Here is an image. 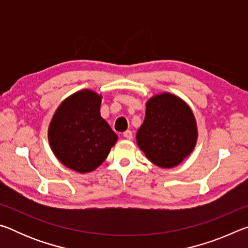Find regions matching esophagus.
Listing matches in <instances>:
<instances>
[{
  "instance_id": "1",
  "label": "esophagus",
  "mask_w": 248,
  "mask_h": 248,
  "mask_svg": "<svg viewBox=\"0 0 248 248\" xmlns=\"http://www.w3.org/2000/svg\"><path fill=\"white\" fill-rule=\"evenodd\" d=\"M124 139H127V140H132L133 134H132L131 131H130V130H127V131L124 132Z\"/></svg>"
}]
</instances>
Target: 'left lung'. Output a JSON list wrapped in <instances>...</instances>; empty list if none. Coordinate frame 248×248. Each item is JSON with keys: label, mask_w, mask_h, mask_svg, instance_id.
I'll return each mask as SVG.
<instances>
[{"label": "left lung", "mask_w": 248, "mask_h": 248, "mask_svg": "<svg viewBox=\"0 0 248 248\" xmlns=\"http://www.w3.org/2000/svg\"><path fill=\"white\" fill-rule=\"evenodd\" d=\"M198 129L191 108L170 93L146 102L145 118L137 132V143L151 162L162 169L177 166L194 151Z\"/></svg>", "instance_id": "8db88e82"}]
</instances>
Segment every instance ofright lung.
<instances>
[{"mask_svg": "<svg viewBox=\"0 0 248 248\" xmlns=\"http://www.w3.org/2000/svg\"><path fill=\"white\" fill-rule=\"evenodd\" d=\"M102 95L82 90L70 95L50 121L48 140L62 164L78 173H90L102 164L118 140L100 116Z\"/></svg>", "mask_w": 248, "mask_h": 248, "instance_id": "right-lung-1", "label": "right lung"}]
</instances>
